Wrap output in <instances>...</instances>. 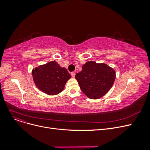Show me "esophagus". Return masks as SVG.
Returning <instances> with one entry per match:
<instances>
[{"instance_id":"34e87169","label":"esophagus","mask_w":150,"mask_h":150,"mask_svg":"<svg viewBox=\"0 0 150 150\" xmlns=\"http://www.w3.org/2000/svg\"><path fill=\"white\" fill-rule=\"evenodd\" d=\"M71 75H72V76L73 78H74L75 76V72H72V73H71Z\"/></svg>"}]
</instances>
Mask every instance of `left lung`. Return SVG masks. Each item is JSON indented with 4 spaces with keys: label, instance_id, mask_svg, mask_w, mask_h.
<instances>
[{
    "label": "left lung",
    "instance_id": "1",
    "mask_svg": "<svg viewBox=\"0 0 150 150\" xmlns=\"http://www.w3.org/2000/svg\"><path fill=\"white\" fill-rule=\"evenodd\" d=\"M82 70L75 75L80 88L91 99H98L111 89L115 79L113 68L105 63L92 61L86 62Z\"/></svg>",
    "mask_w": 150,
    "mask_h": 150
}]
</instances>
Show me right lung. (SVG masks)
Here are the masks:
<instances>
[{
    "mask_svg": "<svg viewBox=\"0 0 150 150\" xmlns=\"http://www.w3.org/2000/svg\"><path fill=\"white\" fill-rule=\"evenodd\" d=\"M32 76L36 87L50 96L61 92L71 78L67 69L60 67L55 61L35 67L32 70Z\"/></svg>",
    "mask_w": 150,
    "mask_h": 150,
    "instance_id": "add662e5",
    "label": "right lung"
}]
</instances>
